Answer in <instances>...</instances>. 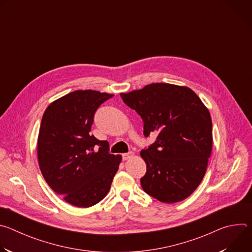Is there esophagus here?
Instances as JSON below:
<instances>
[{
	"label": "esophagus",
	"instance_id": "esophagus-1",
	"mask_svg": "<svg viewBox=\"0 0 252 252\" xmlns=\"http://www.w3.org/2000/svg\"><path fill=\"white\" fill-rule=\"evenodd\" d=\"M133 156H134V154H133L132 152H129V153H127V154H124V155H123V159H124V160H126V159L132 158Z\"/></svg>",
	"mask_w": 252,
	"mask_h": 252
}]
</instances>
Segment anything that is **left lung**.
<instances>
[{
    "mask_svg": "<svg viewBox=\"0 0 252 252\" xmlns=\"http://www.w3.org/2000/svg\"><path fill=\"white\" fill-rule=\"evenodd\" d=\"M121 96L142 119L146 137L158 133L140 152L147 163L142 189L161 202L186 199L201 183L211 155L208 110L192 90L170 84H151Z\"/></svg>",
    "mask_w": 252,
    "mask_h": 252,
    "instance_id": "1",
    "label": "left lung"
}]
</instances>
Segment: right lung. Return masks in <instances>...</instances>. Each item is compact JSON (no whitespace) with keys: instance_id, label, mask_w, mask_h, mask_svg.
<instances>
[{"instance_id":"obj_1","label":"right lung","mask_w":252,"mask_h":252,"mask_svg":"<svg viewBox=\"0 0 252 252\" xmlns=\"http://www.w3.org/2000/svg\"><path fill=\"white\" fill-rule=\"evenodd\" d=\"M114 96L75 91L45 111L38 137V159L47 184L66 202L90 207L109 192L122 157L110 154L106 140L91 134L99 105Z\"/></svg>"}]
</instances>
